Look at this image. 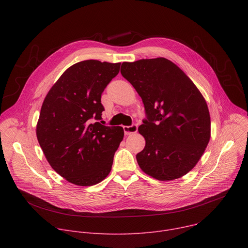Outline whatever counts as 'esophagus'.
<instances>
[{
  "mask_svg": "<svg viewBox=\"0 0 248 248\" xmlns=\"http://www.w3.org/2000/svg\"><path fill=\"white\" fill-rule=\"evenodd\" d=\"M124 131L125 135H130L133 133H136L137 131V125L136 124H132V125H124Z\"/></svg>",
  "mask_w": 248,
  "mask_h": 248,
  "instance_id": "1",
  "label": "esophagus"
}]
</instances>
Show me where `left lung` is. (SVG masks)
Instances as JSON below:
<instances>
[{
    "instance_id": "8db88e82",
    "label": "left lung",
    "mask_w": 248,
    "mask_h": 248,
    "mask_svg": "<svg viewBox=\"0 0 248 248\" xmlns=\"http://www.w3.org/2000/svg\"><path fill=\"white\" fill-rule=\"evenodd\" d=\"M121 74L142 99L147 115L138 127L146 142L136 155L140 169L159 181L182 178L198 163L211 137L203 95L165 58L124 62Z\"/></svg>"
}]
</instances>
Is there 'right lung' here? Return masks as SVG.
I'll list each match as a JSON object with an SVG mask.
<instances>
[{
	"mask_svg": "<svg viewBox=\"0 0 248 248\" xmlns=\"http://www.w3.org/2000/svg\"><path fill=\"white\" fill-rule=\"evenodd\" d=\"M121 62L87 60L69 66L46 95L36 125L50 166L67 182L90 186L112 170L124 138L122 126L101 124V95Z\"/></svg>",
	"mask_w": 248,
	"mask_h": 248,
	"instance_id": "obj_1",
	"label": "right lung"
}]
</instances>
